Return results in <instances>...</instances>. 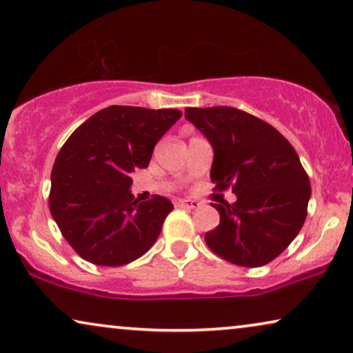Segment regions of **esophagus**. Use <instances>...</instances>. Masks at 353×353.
<instances>
[{
  "mask_svg": "<svg viewBox=\"0 0 353 353\" xmlns=\"http://www.w3.org/2000/svg\"><path fill=\"white\" fill-rule=\"evenodd\" d=\"M177 206L182 210H196V208H200V203L196 200H179Z\"/></svg>",
  "mask_w": 353,
  "mask_h": 353,
  "instance_id": "esophagus-1",
  "label": "esophagus"
}]
</instances>
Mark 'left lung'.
I'll return each instance as SVG.
<instances>
[{
	"instance_id": "8db88e82",
	"label": "left lung",
	"mask_w": 353,
	"mask_h": 353,
	"mask_svg": "<svg viewBox=\"0 0 353 353\" xmlns=\"http://www.w3.org/2000/svg\"><path fill=\"white\" fill-rule=\"evenodd\" d=\"M185 118L211 142L214 190L232 187L235 203L212 206L221 222L205 235L212 252L241 267L269 264L304 225L309 176L274 126L233 107L185 108Z\"/></svg>"
}]
</instances>
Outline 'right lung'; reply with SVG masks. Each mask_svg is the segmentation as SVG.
Here are the masks:
<instances>
[{
	"instance_id": "right-lung-1",
	"label": "right lung",
	"mask_w": 353,
	"mask_h": 353,
	"mask_svg": "<svg viewBox=\"0 0 353 353\" xmlns=\"http://www.w3.org/2000/svg\"><path fill=\"white\" fill-rule=\"evenodd\" d=\"M182 117L177 108L112 105L77 128L54 161L49 211L79 257L118 267L136 261L160 235L172 203H139L131 172L147 168L153 148Z\"/></svg>"
}]
</instances>
